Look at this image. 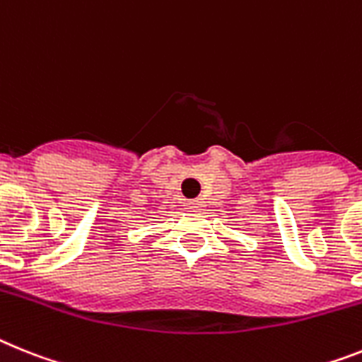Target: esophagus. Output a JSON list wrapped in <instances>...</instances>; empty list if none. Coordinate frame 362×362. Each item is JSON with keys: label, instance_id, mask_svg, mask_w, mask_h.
I'll list each match as a JSON object with an SVG mask.
<instances>
[{"label": "esophagus", "instance_id": "esophagus-1", "mask_svg": "<svg viewBox=\"0 0 362 362\" xmlns=\"http://www.w3.org/2000/svg\"><path fill=\"white\" fill-rule=\"evenodd\" d=\"M186 208L189 209V211H200V209L204 208V200H187L186 202Z\"/></svg>", "mask_w": 362, "mask_h": 362}]
</instances>
